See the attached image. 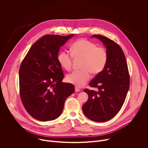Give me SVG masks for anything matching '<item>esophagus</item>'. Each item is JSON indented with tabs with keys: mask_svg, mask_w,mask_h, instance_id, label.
I'll use <instances>...</instances> for the list:
<instances>
[{
	"mask_svg": "<svg viewBox=\"0 0 148 148\" xmlns=\"http://www.w3.org/2000/svg\"><path fill=\"white\" fill-rule=\"evenodd\" d=\"M79 88H78V87H75V91H76V92H79Z\"/></svg>",
	"mask_w": 148,
	"mask_h": 148,
	"instance_id": "obj_1",
	"label": "esophagus"
}]
</instances>
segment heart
Returning <instances> with one entry per match:
<instances>
[{
    "label": "heart",
    "instance_id": "heart-1",
    "mask_svg": "<svg viewBox=\"0 0 148 148\" xmlns=\"http://www.w3.org/2000/svg\"><path fill=\"white\" fill-rule=\"evenodd\" d=\"M71 53L61 51L58 56V61L62 67L67 71L71 70L73 57L82 59L81 70L74 71L67 76V80L77 87H82L93 75L100 74L106 66L108 54L103 47H97L93 42L86 39H79L75 41L71 47Z\"/></svg>",
    "mask_w": 148,
    "mask_h": 148
}]
</instances>
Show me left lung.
<instances>
[{
    "mask_svg": "<svg viewBox=\"0 0 148 148\" xmlns=\"http://www.w3.org/2000/svg\"><path fill=\"white\" fill-rule=\"evenodd\" d=\"M91 37L100 40L108 54L104 70L89 83L98 91L85 89L88 99L82 106V111L95 122H106L120 111L130 88V74L126 58L121 47L113 40L101 35Z\"/></svg>",
    "mask_w": 148,
    "mask_h": 148,
    "instance_id": "8db88e82",
    "label": "left lung"
}]
</instances>
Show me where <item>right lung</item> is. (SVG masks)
<instances>
[{
	"instance_id": "1",
	"label": "right lung",
	"mask_w": 148,
	"mask_h": 148,
	"mask_svg": "<svg viewBox=\"0 0 148 148\" xmlns=\"http://www.w3.org/2000/svg\"><path fill=\"white\" fill-rule=\"evenodd\" d=\"M73 36H43L32 45L20 65L21 100L27 112L37 120L57 118L66 99L75 91L72 84L62 82L64 74L58 61L60 47Z\"/></svg>"
}]
</instances>
